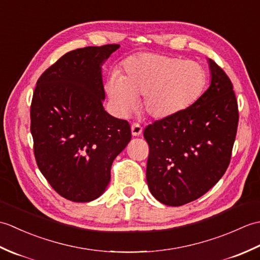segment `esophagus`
Segmentation results:
<instances>
[{
    "label": "esophagus",
    "instance_id": "1",
    "mask_svg": "<svg viewBox=\"0 0 260 260\" xmlns=\"http://www.w3.org/2000/svg\"><path fill=\"white\" fill-rule=\"evenodd\" d=\"M142 132H143V127L139 123H134L132 125V134H133V136L141 135Z\"/></svg>",
    "mask_w": 260,
    "mask_h": 260
}]
</instances>
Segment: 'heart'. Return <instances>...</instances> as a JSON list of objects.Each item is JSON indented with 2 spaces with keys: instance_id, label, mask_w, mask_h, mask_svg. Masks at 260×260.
Wrapping results in <instances>:
<instances>
[{
  "instance_id": "1",
  "label": "heart",
  "mask_w": 260,
  "mask_h": 260,
  "mask_svg": "<svg viewBox=\"0 0 260 260\" xmlns=\"http://www.w3.org/2000/svg\"><path fill=\"white\" fill-rule=\"evenodd\" d=\"M124 75H113L106 90L115 109L127 116L136 109L139 98L153 118H168L192 106L206 89L208 75L194 60L143 52L124 62Z\"/></svg>"
}]
</instances>
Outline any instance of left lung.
<instances>
[{
    "mask_svg": "<svg viewBox=\"0 0 260 260\" xmlns=\"http://www.w3.org/2000/svg\"><path fill=\"white\" fill-rule=\"evenodd\" d=\"M211 84L183 112L147 125L146 180L154 198L179 207L207 193L227 171L237 127L238 103L233 82L209 60Z\"/></svg>",
    "mask_w": 260,
    "mask_h": 260,
    "instance_id": "1",
    "label": "left lung"
}]
</instances>
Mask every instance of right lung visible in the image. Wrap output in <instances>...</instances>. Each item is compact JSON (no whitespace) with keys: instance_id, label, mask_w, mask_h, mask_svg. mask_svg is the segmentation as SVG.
<instances>
[{"instance_id":"right-lung-1","label":"right lung","mask_w":260,"mask_h":260,"mask_svg":"<svg viewBox=\"0 0 260 260\" xmlns=\"http://www.w3.org/2000/svg\"><path fill=\"white\" fill-rule=\"evenodd\" d=\"M118 45L76 49L37 81L30 107L39 170L58 194L75 202L102 196L115 157L132 139L128 121L105 112L102 63Z\"/></svg>"}]
</instances>
